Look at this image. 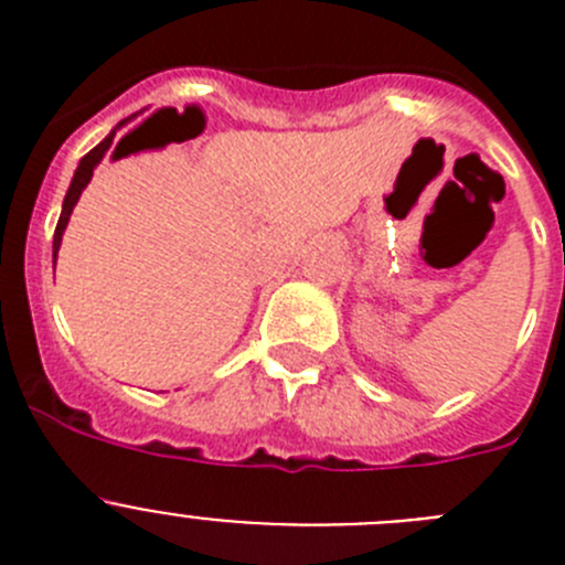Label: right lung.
<instances>
[{
    "label": "right lung",
    "mask_w": 565,
    "mask_h": 565,
    "mask_svg": "<svg viewBox=\"0 0 565 565\" xmlns=\"http://www.w3.org/2000/svg\"><path fill=\"white\" fill-rule=\"evenodd\" d=\"M124 124H127V121H121V124H118V127H115L113 132H109L107 138H104L102 143H98V147H93V149H89V152L84 154L82 161H78V169H76V174H73V181H70V189H67V194H64V203H62V217H58L56 234H53V259H56V254H58V246H62V234H64V228H67V221H70V214H73V206H76V203H78V198H82L84 186H87V183H89V178H93V169H96L98 163H102V158H104V154H107V149L113 147V138H115V132H118V129H121Z\"/></svg>",
    "instance_id": "1"
}]
</instances>
